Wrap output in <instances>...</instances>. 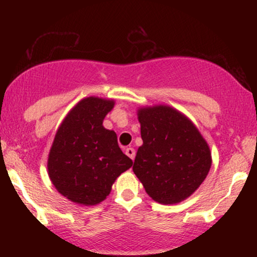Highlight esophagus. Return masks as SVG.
I'll list each match as a JSON object with an SVG mask.
<instances>
[{
  "mask_svg": "<svg viewBox=\"0 0 257 257\" xmlns=\"http://www.w3.org/2000/svg\"><path fill=\"white\" fill-rule=\"evenodd\" d=\"M125 155L128 156L131 159H134L135 158V150L133 149V147H126L125 149Z\"/></svg>",
  "mask_w": 257,
  "mask_h": 257,
  "instance_id": "esophagus-1",
  "label": "esophagus"
}]
</instances>
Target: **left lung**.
<instances>
[{
  "instance_id": "left-lung-1",
  "label": "left lung",
  "mask_w": 257,
  "mask_h": 257,
  "mask_svg": "<svg viewBox=\"0 0 257 257\" xmlns=\"http://www.w3.org/2000/svg\"><path fill=\"white\" fill-rule=\"evenodd\" d=\"M143 145L133 172L150 197L175 204L202 185L211 167L208 144L185 114L167 105L138 110Z\"/></svg>"
}]
</instances>
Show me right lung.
Segmentation results:
<instances>
[{"label": "right lung", "mask_w": 257, "mask_h": 257, "mask_svg": "<svg viewBox=\"0 0 257 257\" xmlns=\"http://www.w3.org/2000/svg\"><path fill=\"white\" fill-rule=\"evenodd\" d=\"M113 100L82 99L59 126L48 156V175L58 192L81 205H96L111 192L116 179L133 166L104 128Z\"/></svg>", "instance_id": "1"}]
</instances>
